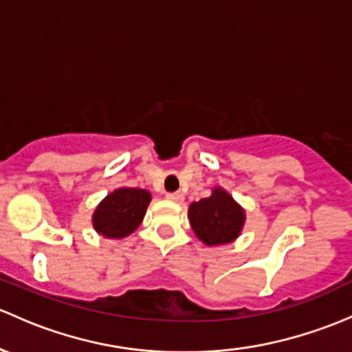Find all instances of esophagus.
I'll use <instances>...</instances> for the list:
<instances>
[{"label":"esophagus","mask_w":352,"mask_h":352,"mask_svg":"<svg viewBox=\"0 0 352 352\" xmlns=\"http://www.w3.org/2000/svg\"><path fill=\"white\" fill-rule=\"evenodd\" d=\"M166 199L173 202H184V194L182 192H170V194H166Z\"/></svg>","instance_id":"obj_1"}]
</instances>
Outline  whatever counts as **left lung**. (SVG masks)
<instances>
[{"mask_svg": "<svg viewBox=\"0 0 352 352\" xmlns=\"http://www.w3.org/2000/svg\"><path fill=\"white\" fill-rule=\"evenodd\" d=\"M188 219L195 236L207 246L232 243L244 226V209L224 188L216 187L210 197L192 202Z\"/></svg>", "mask_w": 352, "mask_h": 352, "instance_id": "left-lung-1", "label": "left lung"}]
</instances>
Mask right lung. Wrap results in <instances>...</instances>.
Instances as JSON below:
<instances>
[{"instance_id":"add662e5","label":"right lung","mask_w":352,"mask_h":352,"mask_svg":"<svg viewBox=\"0 0 352 352\" xmlns=\"http://www.w3.org/2000/svg\"><path fill=\"white\" fill-rule=\"evenodd\" d=\"M150 201L151 194L143 188H116L96 207L92 226L104 238H126L142 224Z\"/></svg>"}]
</instances>
